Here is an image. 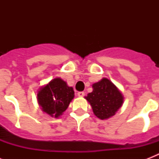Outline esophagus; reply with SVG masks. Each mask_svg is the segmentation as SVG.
<instances>
[{
	"mask_svg": "<svg viewBox=\"0 0 159 159\" xmlns=\"http://www.w3.org/2000/svg\"><path fill=\"white\" fill-rule=\"evenodd\" d=\"M77 96H78V97H84L85 92H79L78 93H77Z\"/></svg>",
	"mask_w": 159,
	"mask_h": 159,
	"instance_id": "esophagus-1",
	"label": "esophagus"
}]
</instances>
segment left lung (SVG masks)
Instances as JSON below:
<instances>
[{
    "mask_svg": "<svg viewBox=\"0 0 159 159\" xmlns=\"http://www.w3.org/2000/svg\"><path fill=\"white\" fill-rule=\"evenodd\" d=\"M93 91L86 97L93 112L101 120L113 116L123 104V97L110 80L103 78L92 85Z\"/></svg>",
    "mask_w": 159,
    "mask_h": 159,
    "instance_id": "8db88e82",
    "label": "left lung"
}]
</instances>
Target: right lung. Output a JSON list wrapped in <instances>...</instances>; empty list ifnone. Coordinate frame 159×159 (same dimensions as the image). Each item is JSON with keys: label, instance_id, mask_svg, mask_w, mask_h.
Masks as SVG:
<instances>
[{"label": "right lung", "instance_id": "1", "mask_svg": "<svg viewBox=\"0 0 159 159\" xmlns=\"http://www.w3.org/2000/svg\"><path fill=\"white\" fill-rule=\"evenodd\" d=\"M38 102L44 112L57 118L69 106L74 97L72 87L61 78L52 80L38 92Z\"/></svg>", "mask_w": 159, "mask_h": 159}]
</instances>
